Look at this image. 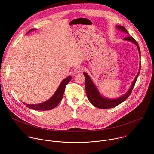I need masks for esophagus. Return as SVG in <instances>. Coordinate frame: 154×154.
Returning a JSON list of instances; mask_svg holds the SVG:
<instances>
[{"mask_svg":"<svg viewBox=\"0 0 154 154\" xmlns=\"http://www.w3.org/2000/svg\"><path fill=\"white\" fill-rule=\"evenodd\" d=\"M82 71V68L81 67L79 66V67H77V68H75L74 69V74H78V73L81 72Z\"/></svg>","mask_w":154,"mask_h":154,"instance_id":"esophagus-1","label":"esophagus"}]
</instances>
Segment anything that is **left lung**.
<instances>
[{
	"label": "left lung",
	"mask_w": 154,
	"mask_h": 154,
	"mask_svg": "<svg viewBox=\"0 0 154 154\" xmlns=\"http://www.w3.org/2000/svg\"><path fill=\"white\" fill-rule=\"evenodd\" d=\"M116 29L122 32L128 34L125 28L122 26L116 25ZM124 40L130 41L134 44L138 49L140 58L141 52H140V47L138 42L134 39V38L131 36H127L124 38ZM140 70H141V62H140V68H139L137 76L135 77V78L134 79L133 82L131 83V85H130V87L129 88L128 90L124 94L116 98H108V97H105L104 96H102L99 92L97 87L96 86L95 83L93 82L91 78L90 77V75L86 72H83V75L85 77V90H86V93L87 95L88 99V100L94 106L100 109L111 108L119 105L120 103L123 102L124 100H125L128 98V97L130 95L131 91H132L134 87L135 86V84L137 82L138 77L140 74Z\"/></svg>",
	"instance_id": "left-lung-1"
}]
</instances>
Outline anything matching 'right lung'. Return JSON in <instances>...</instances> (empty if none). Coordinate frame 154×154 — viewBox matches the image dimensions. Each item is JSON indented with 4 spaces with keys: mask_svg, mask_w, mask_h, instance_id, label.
Wrapping results in <instances>:
<instances>
[{
    "mask_svg": "<svg viewBox=\"0 0 154 154\" xmlns=\"http://www.w3.org/2000/svg\"><path fill=\"white\" fill-rule=\"evenodd\" d=\"M36 30V29H32L30 30H29L27 33H29L32 31ZM71 79L72 77L71 75L64 79L59 85L58 87L57 88V90L55 91L53 96L48 100L38 104H26V103L25 102H24V104L26 105L28 108L35 109V110L45 111L49 110V109H52L55 108L63 98L66 86V85L71 81Z\"/></svg>",
    "mask_w": 154,
    "mask_h": 154,
    "instance_id": "add662e5",
    "label": "right lung"
}]
</instances>
